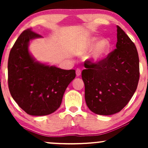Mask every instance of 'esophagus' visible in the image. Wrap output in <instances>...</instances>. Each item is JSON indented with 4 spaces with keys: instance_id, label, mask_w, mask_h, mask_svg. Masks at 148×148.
<instances>
[{
    "instance_id": "obj_1",
    "label": "esophagus",
    "mask_w": 148,
    "mask_h": 148,
    "mask_svg": "<svg viewBox=\"0 0 148 148\" xmlns=\"http://www.w3.org/2000/svg\"><path fill=\"white\" fill-rule=\"evenodd\" d=\"M76 75L77 77H79L81 75V70L79 69H76Z\"/></svg>"
}]
</instances>
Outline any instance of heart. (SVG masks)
I'll return each mask as SVG.
<instances>
[{"mask_svg": "<svg viewBox=\"0 0 148 148\" xmlns=\"http://www.w3.org/2000/svg\"><path fill=\"white\" fill-rule=\"evenodd\" d=\"M112 43L109 38H102L99 40L98 37L92 36L85 42L83 48L85 50H90L93 48L90 54V59L94 63L98 64L103 61L110 53Z\"/></svg>", "mask_w": 148, "mask_h": 148, "instance_id": "heart-1", "label": "heart"}]
</instances>
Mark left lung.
Here are the masks:
<instances>
[{"label":"left lung","instance_id":"obj_1","mask_svg":"<svg viewBox=\"0 0 148 148\" xmlns=\"http://www.w3.org/2000/svg\"><path fill=\"white\" fill-rule=\"evenodd\" d=\"M117 28L116 49L100 63H85L82 77L85 100L95 114L112 115L120 112L132 98L139 79L137 48L125 32Z\"/></svg>","mask_w":148,"mask_h":148}]
</instances>
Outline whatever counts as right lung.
<instances>
[{"label": "right lung", "instance_id": "right-lung-1", "mask_svg": "<svg viewBox=\"0 0 148 148\" xmlns=\"http://www.w3.org/2000/svg\"><path fill=\"white\" fill-rule=\"evenodd\" d=\"M42 36L27 29L19 36L8 60V84L11 96L20 108L32 116L54 112L61 104L75 71L42 63L32 55L29 42Z\"/></svg>", "mask_w": 148, "mask_h": 148}]
</instances>
